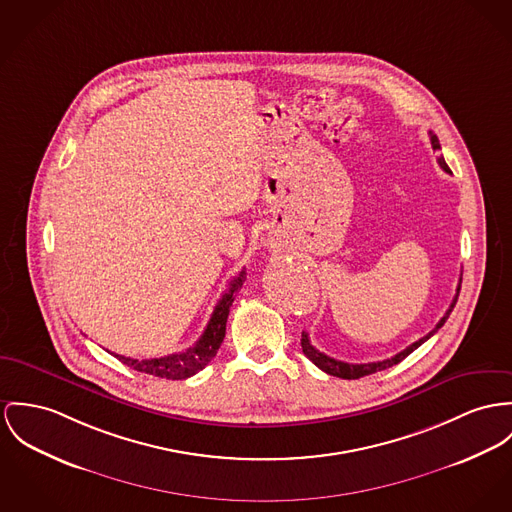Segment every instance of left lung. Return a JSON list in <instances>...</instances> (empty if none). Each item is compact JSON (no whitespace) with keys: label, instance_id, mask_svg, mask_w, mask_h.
<instances>
[{"label":"left lung","instance_id":"1","mask_svg":"<svg viewBox=\"0 0 512 512\" xmlns=\"http://www.w3.org/2000/svg\"><path fill=\"white\" fill-rule=\"evenodd\" d=\"M429 134H431L433 150L434 152H438V150H440V142H438V138L434 136L433 132H429ZM438 165H440L446 173H450V167L446 165V161H444L442 156H438ZM458 294H460V284H458V288H456V296H454V300H452V304H450L448 312H446L444 317L436 323V327H434L433 331H431L429 335H425L423 339L415 341L413 345H409L407 349H403L401 353L394 354L392 358L378 360V362H368V364H349V362H343V360H335V358H331V356H327V354L319 353V351L315 349L314 345L310 343V337H308V333H306V331L302 333V339H300V343H302V351H304V354L314 362L317 368H321L323 372H327V374H331V376L343 378V380H356V378H362V376H368V374H374V372H380V370L392 368L394 364H399L405 356H409V354L413 353L415 349H419L427 339H431L434 333H436V331L446 323L448 315H450V312L454 310V306H456V302H458Z\"/></svg>","mask_w":512,"mask_h":512}]
</instances>
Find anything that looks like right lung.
Returning a JSON list of instances; mask_svg holds the SVG:
<instances>
[{
  "mask_svg": "<svg viewBox=\"0 0 512 512\" xmlns=\"http://www.w3.org/2000/svg\"><path fill=\"white\" fill-rule=\"evenodd\" d=\"M243 280H245V271H241L230 282L228 292L220 298V302L216 304L214 312L210 315L204 333L200 335L197 343L193 347H189L187 351L167 354L161 358H146V360L120 356V354H115V356L122 364L130 366L138 372L150 374V376L167 378V380H185V378L195 376L218 353V349L226 337V321H228L232 302L236 300V294L241 290Z\"/></svg>",
  "mask_w": 512,
  "mask_h": 512,
  "instance_id": "right-lung-1",
  "label": "right lung"
}]
</instances>
